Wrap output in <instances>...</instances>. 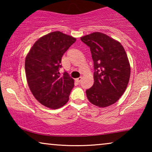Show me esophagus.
Instances as JSON below:
<instances>
[{
  "label": "esophagus",
  "instance_id": "34e87169",
  "mask_svg": "<svg viewBox=\"0 0 152 152\" xmlns=\"http://www.w3.org/2000/svg\"><path fill=\"white\" fill-rule=\"evenodd\" d=\"M82 77H80L77 78L75 80H76L77 82H80L81 81H82Z\"/></svg>",
  "mask_w": 152,
  "mask_h": 152
}]
</instances>
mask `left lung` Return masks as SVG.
<instances>
[{"label": "left lung", "instance_id": "8db88e82", "mask_svg": "<svg viewBox=\"0 0 152 152\" xmlns=\"http://www.w3.org/2000/svg\"><path fill=\"white\" fill-rule=\"evenodd\" d=\"M81 40L90 48L94 64V84L86 91L87 98L97 107H109L123 95L129 81L126 52L120 42L102 32L91 33Z\"/></svg>", "mask_w": 152, "mask_h": 152}]
</instances>
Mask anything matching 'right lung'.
Masks as SVG:
<instances>
[{
  "label": "right lung",
  "instance_id": "obj_1",
  "mask_svg": "<svg viewBox=\"0 0 152 152\" xmlns=\"http://www.w3.org/2000/svg\"><path fill=\"white\" fill-rule=\"evenodd\" d=\"M76 41L72 36L59 31L39 39L26 56V79L34 97L52 109L63 107L69 99L74 80L66 72H59L61 57Z\"/></svg>",
  "mask_w": 152,
  "mask_h": 152
}]
</instances>
